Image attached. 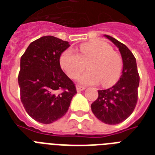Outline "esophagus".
Wrapping results in <instances>:
<instances>
[{"instance_id":"1","label":"esophagus","mask_w":155,"mask_h":155,"mask_svg":"<svg viewBox=\"0 0 155 155\" xmlns=\"http://www.w3.org/2000/svg\"><path fill=\"white\" fill-rule=\"evenodd\" d=\"M85 89V87H83V86H80V85H77L76 86V90H77V92H81L83 90Z\"/></svg>"}]
</instances>
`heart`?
Listing matches in <instances>:
<instances>
[{
    "mask_svg": "<svg viewBox=\"0 0 155 155\" xmlns=\"http://www.w3.org/2000/svg\"><path fill=\"white\" fill-rule=\"evenodd\" d=\"M87 64L88 71L78 76L84 84H98L110 87L120 79L123 61L110 45L101 41H92L80 45L77 53L71 49L64 51L59 58L61 68L71 78L76 77Z\"/></svg>",
    "mask_w": 155,
    "mask_h": 155,
    "instance_id": "b5f03b06",
    "label": "heart"
}]
</instances>
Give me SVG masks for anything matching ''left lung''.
<instances>
[{"mask_svg":"<svg viewBox=\"0 0 155 155\" xmlns=\"http://www.w3.org/2000/svg\"><path fill=\"white\" fill-rule=\"evenodd\" d=\"M119 49L123 61L120 80L113 87L98 90V98L91 105L92 113L102 122L117 125L127 119L135 108L137 101L139 75L136 58L125 44L104 35Z\"/></svg>","mask_w":155,"mask_h":155,"instance_id":"1","label":"left lung"}]
</instances>
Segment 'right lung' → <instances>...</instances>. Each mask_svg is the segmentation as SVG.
Instances as JSON below:
<instances>
[{
  "mask_svg": "<svg viewBox=\"0 0 155 155\" xmlns=\"http://www.w3.org/2000/svg\"><path fill=\"white\" fill-rule=\"evenodd\" d=\"M69 42L43 36L29 45L21 58L18 84L26 113L38 122L51 124L65 115L77 92L61 69V54Z\"/></svg>",
  "mask_w": 155,
  "mask_h": 155,
  "instance_id": "obj_1",
  "label": "right lung"
}]
</instances>
